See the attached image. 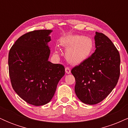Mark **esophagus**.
Wrapping results in <instances>:
<instances>
[{"mask_svg":"<svg viewBox=\"0 0 128 128\" xmlns=\"http://www.w3.org/2000/svg\"><path fill=\"white\" fill-rule=\"evenodd\" d=\"M65 70L66 73H67V74H70V73H71V70H70V68H69V67H66Z\"/></svg>","mask_w":128,"mask_h":128,"instance_id":"esophagus-1","label":"esophagus"}]
</instances>
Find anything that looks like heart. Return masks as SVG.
<instances>
[{
    "instance_id": "heart-1",
    "label": "heart",
    "mask_w": 128,
    "mask_h": 128,
    "mask_svg": "<svg viewBox=\"0 0 128 128\" xmlns=\"http://www.w3.org/2000/svg\"><path fill=\"white\" fill-rule=\"evenodd\" d=\"M61 44L67 49L66 59L73 64H79L86 61L92 55L94 48L93 40L82 35H68L61 40ZM55 54L59 55V49H56Z\"/></svg>"
}]
</instances>
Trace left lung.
<instances>
[{
    "instance_id": "obj_1",
    "label": "left lung",
    "mask_w": 128,
    "mask_h": 128,
    "mask_svg": "<svg viewBox=\"0 0 128 128\" xmlns=\"http://www.w3.org/2000/svg\"><path fill=\"white\" fill-rule=\"evenodd\" d=\"M94 52L72 68L74 92L81 102L94 105L105 99L114 88L120 76V54L108 36L96 32Z\"/></svg>"
}]
</instances>
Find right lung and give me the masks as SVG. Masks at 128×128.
Listing matches in <instances>:
<instances>
[{"label":"right lung","instance_id":"right-lung-1","mask_svg":"<svg viewBox=\"0 0 128 128\" xmlns=\"http://www.w3.org/2000/svg\"><path fill=\"white\" fill-rule=\"evenodd\" d=\"M52 30H37L20 36L10 49L9 73L12 86L22 99L35 106L49 103L65 74L61 64L49 61Z\"/></svg>","mask_w":128,"mask_h":128}]
</instances>
